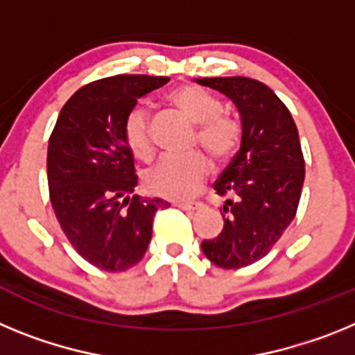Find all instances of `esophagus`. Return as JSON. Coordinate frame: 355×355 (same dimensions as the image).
I'll return each mask as SVG.
<instances>
[{"label": "esophagus", "instance_id": "34e87169", "mask_svg": "<svg viewBox=\"0 0 355 355\" xmlns=\"http://www.w3.org/2000/svg\"><path fill=\"white\" fill-rule=\"evenodd\" d=\"M174 206H178V208L181 209H187V211H193V209L205 208L202 202H192V200H175Z\"/></svg>", "mask_w": 355, "mask_h": 355}]
</instances>
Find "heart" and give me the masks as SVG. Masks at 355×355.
Segmentation results:
<instances>
[{
	"label": "heart",
	"instance_id": "heart-1",
	"mask_svg": "<svg viewBox=\"0 0 355 355\" xmlns=\"http://www.w3.org/2000/svg\"><path fill=\"white\" fill-rule=\"evenodd\" d=\"M171 103L181 114L197 124V140L211 158L224 162L236 153L241 140L240 124L222 115V103L199 87H181L171 94ZM122 135L135 158L149 159L153 142L146 108L135 106L124 119ZM209 174V163L202 155L167 156L144 174V184L150 193L168 199L196 196Z\"/></svg>",
	"mask_w": 355,
	"mask_h": 355
}]
</instances>
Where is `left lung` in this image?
Instances as JSON below:
<instances>
[{"label":"left lung","instance_id":"obj_1","mask_svg":"<svg viewBox=\"0 0 355 355\" xmlns=\"http://www.w3.org/2000/svg\"><path fill=\"white\" fill-rule=\"evenodd\" d=\"M196 83L229 97L241 119V146L222 175L224 229L200 243L220 268H241L265 258L295 218L302 192L304 156L290 110L258 80L200 78Z\"/></svg>","mask_w":355,"mask_h":355}]
</instances>
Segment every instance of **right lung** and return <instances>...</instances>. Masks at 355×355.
<instances>
[{
    "instance_id": "add662e5",
    "label": "right lung",
    "mask_w": 355,
    "mask_h": 355,
    "mask_svg": "<svg viewBox=\"0 0 355 355\" xmlns=\"http://www.w3.org/2000/svg\"><path fill=\"white\" fill-rule=\"evenodd\" d=\"M171 78L119 74L81 87L56 119L48 147L55 215L81 258L124 272L144 258L165 200L133 196L139 178L122 126L140 97Z\"/></svg>"
}]
</instances>
